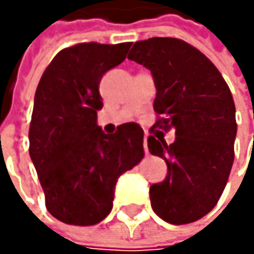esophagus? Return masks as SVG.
Listing matches in <instances>:
<instances>
[{"label": "esophagus", "mask_w": 254, "mask_h": 254, "mask_svg": "<svg viewBox=\"0 0 254 254\" xmlns=\"http://www.w3.org/2000/svg\"><path fill=\"white\" fill-rule=\"evenodd\" d=\"M143 148H144V154H148V132H144V138H143Z\"/></svg>", "instance_id": "34e87169"}]
</instances>
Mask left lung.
<instances>
[{
    "instance_id": "obj_1",
    "label": "left lung",
    "mask_w": 254,
    "mask_h": 254,
    "mask_svg": "<svg viewBox=\"0 0 254 254\" xmlns=\"http://www.w3.org/2000/svg\"><path fill=\"white\" fill-rule=\"evenodd\" d=\"M128 59L146 66L155 83L157 126L174 129L148 137V148L168 164V175L149 189L154 212L169 224H189L207 215L222 195L235 158L236 110L218 68L190 44L149 38L134 44Z\"/></svg>"
}]
</instances>
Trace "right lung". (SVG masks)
<instances>
[{
    "label": "right lung",
    "instance_id": "obj_1",
    "mask_svg": "<svg viewBox=\"0 0 254 254\" xmlns=\"http://www.w3.org/2000/svg\"><path fill=\"white\" fill-rule=\"evenodd\" d=\"M129 47L83 42L64 48L36 88L28 152L47 210L65 224L94 226L108 216L119 177L144 155L140 125H120L111 135L97 125L99 83Z\"/></svg>",
    "mask_w": 254,
    "mask_h": 254
}]
</instances>
